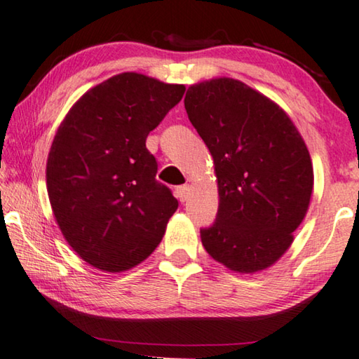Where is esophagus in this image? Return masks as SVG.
Instances as JSON below:
<instances>
[{
    "mask_svg": "<svg viewBox=\"0 0 359 359\" xmlns=\"http://www.w3.org/2000/svg\"><path fill=\"white\" fill-rule=\"evenodd\" d=\"M175 194H177V198L179 200L184 203L189 200L190 196V187L189 185H182V187H177V190H175Z\"/></svg>",
    "mask_w": 359,
    "mask_h": 359,
    "instance_id": "34e87169",
    "label": "esophagus"
}]
</instances>
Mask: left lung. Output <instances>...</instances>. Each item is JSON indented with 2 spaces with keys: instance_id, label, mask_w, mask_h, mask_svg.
<instances>
[{
  "instance_id": "left-lung-1",
  "label": "left lung",
  "mask_w": 359,
  "mask_h": 359,
  "mask_svg": "<svg viewBox=\"0 0 359 359\" xmlns=\"http://www.w3.org/2000/svg\"><path fill=\"white\" fill-rule=\"evenodd\" d=\"M184 103L217 179V217L200 231L203 247L233 272L264 271L290 248L308 212L306 143L279 104L240 80L190 85Z\"/></svg>"
}]
</instances>
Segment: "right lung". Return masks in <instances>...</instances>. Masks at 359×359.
I'll return each mask as SVG.
<instances>
[{
	"instance_id": "add662e5",
	"label": "right lung",
	"mask_w": 359,
	"mask_h": 359,
	"mask_svg": "<svg viewBox=\"0 0 359 359\" xmlns=\"http://www.w3.org/2000/svg\"><path fill=\"white\" fill-rule=\"evenodd\" d=\"M184 92V85L122 72L80 96L57 127L48 196L66 242L96 269L140 264L177 211L179 201L156 180L147 137Z\"/></svg>"
}]
</instances>
